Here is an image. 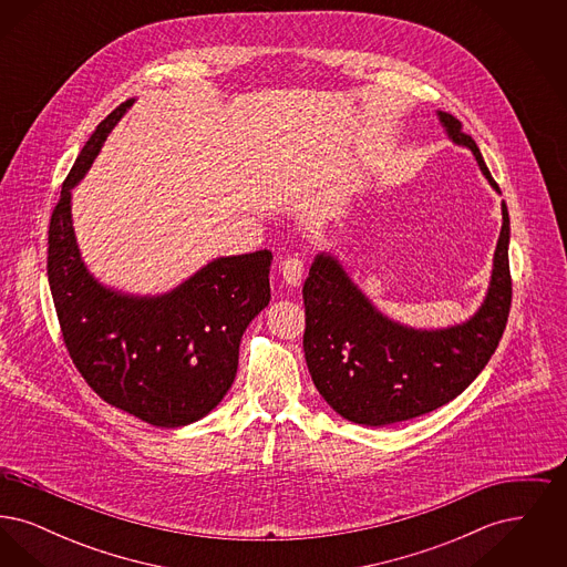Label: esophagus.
<instances>
[{"label":"esophagus","mask_w":567,"mask_h":567,"mask_svg":"<svg viewBox=\"0 0 567 567\" xmlns=\"http://www.w3.org/2000/svg\"><path fill=\"white\" fill-rule=\"evenodd\" d=\"M280 274H282V278H285L287 285L299 287L301 280H303V274H306V259H303V257H297V255L282 259Z\"/></svg>","instance_id":"1"}]
</instances>
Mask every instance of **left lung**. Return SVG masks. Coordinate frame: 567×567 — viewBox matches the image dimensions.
I'll use <instances>...</instances> for the list:
<instances>
[{
    "mask_svg": "<svg viewBox=\"0 0 567 567\" xmlns=\"http://www.w3.org/2000/svg\"><path fill=\"white\" fill-rule=\"evenodd\" d=\"M446 134L467 146L491 187L481 148L449 112H437ZM502 231L485 301L465 323L414 329L380 315L336 257L317 255L303 282V352L315 386L340 416L359 425H391L449 404L483 372L508 323L513 278L511 218L502 204Z\"/></svg>",
    "mask_w": 567,
    "mask_h": 567,
    "instance_id": "8db88e82",
    "label": "left lung"
}]
</instances>
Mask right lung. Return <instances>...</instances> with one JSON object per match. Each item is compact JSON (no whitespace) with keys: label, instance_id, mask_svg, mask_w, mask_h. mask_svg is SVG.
<instances>
[{"label":"right lung","instance_id":"right-lung-1","mask_svg":"<svg viewBox=\"0 0 567 567\" xmlns=\"http://www.w3.org/2000/svg\"><path fill=\"white\" fill-rule=\"evenodd\" d=\"M132 104L97 125L63 183L49 227V285L86 384L144 423L183 427L215 410L234 384L243 333L270 303L271 252L218 257L157 297L112 291L89 274L72 227V189Z\"/></svg>","mask_w":567,"mask_h":567}]
</instances>
